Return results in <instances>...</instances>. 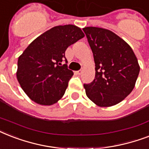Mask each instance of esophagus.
I'll return each mask as SVG.
<instances>
[{
	"label": "esophagus",
	"instance_id": "1",
	"mask_svg": "<svg viewBox=\"0 0 149 149\" xmlns=\"http://www.w3.org/2000/svg\"><path fill=\"white\" fill-rule=\"evenodd\" d=\"M82 72H83V70H79V71H77V74H78V75H80V74H82Z\"/></svg>",
	"mask_w": 149,
	"mask_h": 149
}]
</instances>
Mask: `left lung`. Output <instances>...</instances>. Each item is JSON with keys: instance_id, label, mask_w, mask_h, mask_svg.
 Returning <instances> with one entry per match:
<instances>
[{"instance_id": "obj_1", "label": "left lung", "mask_w": 149, "mask_h": 149, "mask_svg": "<svg viewBox=\"0 0 149 149\" xmlns=\"http://www.w3.org/2000/svg\"><path fill=\"white\" fill-rule=\"evenodd\" d=\"M93 52L95 79L84 84L86 94L99 107H111L133 91L140 66L128 44L113 31L97 27L83 29Z\"/></svg>"}]
</instances>
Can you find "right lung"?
I'll use <instances>...</instances> for the list:
<instances>
[{
  "label": "right lung",
  "instance_id": "1",
  "mask_svg": "<svg viewBox=\"0 0 149 149\" xmlns=\"http://www.w3.org/2000/svg\"><path fill=\"white\" fill-rule=\"evenodd\" d=\"M84 37L72 24L52 28L36 38L17 60V79L31 100L41 105H52L63 97L73 75L68 70L65 52Z\"/></svg>",
  "mask_w": 149,
  "mask_h": 149
}]
</instances>
